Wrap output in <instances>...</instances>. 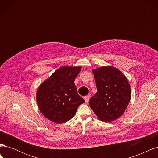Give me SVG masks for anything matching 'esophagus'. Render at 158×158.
Wrapping results in <instances>:
<instances>
[{"mask_svg":"<svg viewBox=\"0 0 158 158\" xmlns=\"http://www.w3.org/2000/svg\"><path fill=\"white\" fill-rule=\"evenodd\" d=\"M89 98H90V96H89V95H85V96H84V100H85V103H88V102H89Z\"/></svg>","mask_w":158,"mask_h":158,"instance_id":"esophagus-1","label":"esophagus"}]
</instances>
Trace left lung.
<instances>
[{
	"mask_svg": "<svg viewBox=\"0 0 158 158\" xmlns=\"http://www.w3.org/2000/svg\"><path fill=\"white\" fill-rule=\"evenodd\" d=\"M97 92L89 99V106L99 120L109 123L125 111L131 100V87L121 72L113 66L92 70Z\"/></svg>",
	"mask_w": 158,
	"mask_h": 158,
	"instance_id": "8db88e82",
	"label": "left lung"
}]
</instances>
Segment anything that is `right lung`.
I'll return each mask as SVG.
<instances>
[{
    "label": "right lung",
    "instance_id": "right-lung-1",
    "mask_svg": "<svg viewBox=\"0 0 158 158\" xmlns=\"http://www.w3.org/2000/svg\"><path fill=\"white\" fill-rule=\"evenodd\" d=\"M81 69L62 66L38 88V107L49 120L56 123L68 121L74 116L80 105L85 102L74 83Z\"/></svg>",
    "mask_w": 158,
    "mask_h": 158
}]
</instances>
